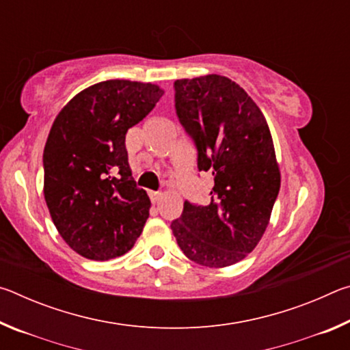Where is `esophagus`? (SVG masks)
Returning <instances> with one entry per match:
<instances>
[{
	"mask_svg": "<svg viewBox=\"0 0 350 350\" xmlns=\"http://www.w3.org/2000/svg\"><path fill=\"white\" fill-rule=\"evenodd\" d=\"M163 194L161 191H150V198H151V202L152 204H157L159 200L162 199Z\"/></svg>",
	"mask_w": 350,
	"mask_h": 350,
	"instance_id": "obj_1",
	"label": "esophagus"
}]
</instances>
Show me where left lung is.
<instances>
[{"label": "left lung", "mask_w": 350, "mask_h": 350, "mask_svg": "<svg viewBox=\"0 0 350 350\" xmlns=\"http://www.w3.org/2000/svg\"><path fill=\"white\" fill-rule=\"evenodd\" d=\"M176 114L198 148L199 171L215 185L208 205L185 200L171 222L188 259L211 269L233 265L254 250L281 187L267 120L252 97L227 77L174 81Z\"/></svg>", "instance_id": "1"}]
</instances>
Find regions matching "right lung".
<instances>
[{"instance_id": "right-lung-1", "label": "right lung", "mask_w": 350, "mask_h": 350, "mask_svg": "<svg viewBox=\"0 0 350 350\" xmlns=\"http://www.w3.org/2000/svg\"><path fill=\"white\" fill-rule=\"evenodd\" d=\"M162 96L152 83L100 81L69 100L52 123L43 152L46 205L83 258L122 256L144 230L151 200L135 185L125 137Z\"/></svg>"}]
</instances>
